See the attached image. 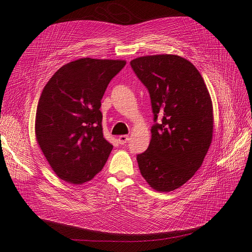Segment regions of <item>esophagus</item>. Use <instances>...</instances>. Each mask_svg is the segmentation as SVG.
I'll list each match as a JSON object with an SVG mask.
<instances>
[{"label": "esophagus", "mask_w": 252, "mask_h": 252, "mask_svg": "<svg viewBox=\"0 0 252 252\" xmlns=\"http://www.w3.org/2000/svg\"><path fill=\"white\" fill-rule=\"evenodd\" d=\"M128 140H129V138H128L127 135H123V136L118 137V142H119V144H122V145L126 144Z\"/></svg>", "instance_id": "obj_1"}]
</instances>
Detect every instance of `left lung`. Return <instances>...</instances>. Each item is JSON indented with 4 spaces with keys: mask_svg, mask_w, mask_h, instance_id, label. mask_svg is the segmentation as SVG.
<instances>
[{
    "mask_svg": "<svg viewBox=\"0 0 252 252\" xmlns=\"http://www.w3.org/2000/svg\"><path fill=\"white\" fill-rule=\"evenodd\" d=\"M130 66L149 92L155 123L148 149L137 155L141 175L156 191H174L201 166L213 140L210 95L200 72L181 56H144Z\"/></svg>",
    "mask_w": 252,
    "mask_h": 252,
    "instance_id": "8db88e82",
    "label": "left lung"
}]
</instances>
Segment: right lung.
<instances>
[{
    "mask_svg": "<svg viewBox=\"0 0 252 252\" xmlns=\"http://www.w3.org/2000/svg\"><path fill=\"white\" fill-rule=\"evenodd\" d=\"M125 60L82 58L59 68L45 86L35 114V137L63 181L81 185L103 168L113 148L103 137L101 100Z\"/></svg>",
    "mask_w": 252,
    "mask_h": 252,
    "instance_id": "add662e5",
    "label": "right lung"
}]
</instances>
